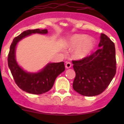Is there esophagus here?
Instances as JSON below:
<instances>
[{"label":"esophagus","instance_id":"esophagus-1","mask_svg":"<svg viewBox=\"0 0 124 124\" xmlns=\"http://www.w3.org/2000/svg\"><path fill=\"white\" fill-rule=\"evenodd\" d=\"M65 67H66V68H67V69L71 68V63H70V62H66V64H65Z\"/></svg>","mask_w":124,"mask_h":124}]
</instances>
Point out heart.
<instances>
[{
	"instance_id": "heart-1",
	"label": "heart",
	"mask_w": 124,
	"mask_h": 124,
	"mask_svg": "<svg viewBox=\"0 0 124 124\" xmlns=\"http://www.w3.org/2000/svg\"><path fill=\"white\" fill-rule=\"evenodd\" d=\"M94 41L91 37L84 34H76L71 37L68 42L70 49H75L74 56L77 59L86 57L94 47Z\"/></svg>"
}]
</instances>
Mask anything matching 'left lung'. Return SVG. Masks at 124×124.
<instances>
[{
  "mask_svg": "<svg viewBox=\"0 0 124 124\" xmlns=\"http://www.w3.org/2000/svg\"><path fill=\"white\" fill-rule=\"evenodd\" d=\"M98 47L89 56L72 61L76 72L72 86L82 95L92 97L100 94L109 85L116 74L114 43L107 35L101 33Z\"/></svg>",
  "mask_w": 124,
  "mask_h": 124,
  "instance_id": "8db88e82",
  "label": "left lung"
}]
</instances>
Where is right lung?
Segmentation results:
<instances>
[{"label":"right lung","mask_w":124,"mask_h":124,"mask_svg":"<svg viewBox=\"0 0 124 124\" xmlns=\"http://www.w3.org/2000/svg\"><path fill=\"white\" fill-rule=\"evenodd\" d=\"M47 29L27 30L13 39L10 46L8 56V67L15 82L25 92L39 95L46 93L52 89L56 77L65 71L64 62L48 63L39 71L30 72L24 71L17 63L16 58V50L17 44L22 39L34 33L47 34Z\"/></svg>","instance_id":"right-lung-1"}]
</instances>
